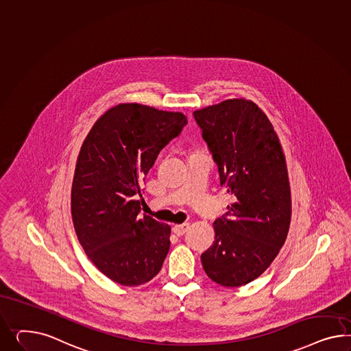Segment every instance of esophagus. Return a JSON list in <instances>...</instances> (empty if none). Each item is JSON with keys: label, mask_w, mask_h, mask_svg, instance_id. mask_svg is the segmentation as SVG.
<instances>
[{"label": "esophagus", "mask_w": 351, "mask_h": 351, "mask_svg": "<svg viewBox=\"0 0 351 351\" xmlns=\"http://www.w3.org/2000/svg\"><path fill=\"white\" fill-rule=\"evenodd\" d=\"M188 230H189V223H181V225H175L173 226V232L178 237H182Z\"/></svg>", "instance_id": "obj_1"}]
</instances>
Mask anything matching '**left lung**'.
<instances>
[{"label": "left lung", "mask_w": 351, "mask_h": 351, "mask_svg": "<svg viewBox=\"0 0 351 351\" xmlns=\"http://www.w3.org/2000/svg\"><path fill=\"white\" fill-rule=\"evenodd\" d=\"M216 162L219 184L232 195L215 221V243L202 256L215 282L237 287L253 281L284 245L291 193L284 152L265 112L247 99H228L194 111Z\"/></svg>", "instance_id": "1"}]
</instances>
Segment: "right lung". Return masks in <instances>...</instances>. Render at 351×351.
<instances>
[{
    "label": "right lung",
    "instance_id": "1",
    "mask_svg": "<svg viewBox=\"0 0 351 351\" xmlns=\"http://www.w3.org/2000/svg\"><path fill=\"white\" fill-rule=\"evenodd\" d=\"M188 120L138 104L102 114L76 162L71 217L76 237L93 265L123 286L151 281L170 250L169 225L141 215L143 181L160 152Z\"/></svg>",
    "mask_w": 351,
    "mask_h": 351
}]
</instances>
